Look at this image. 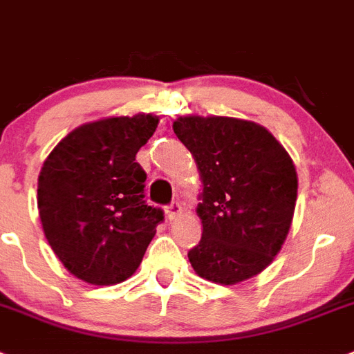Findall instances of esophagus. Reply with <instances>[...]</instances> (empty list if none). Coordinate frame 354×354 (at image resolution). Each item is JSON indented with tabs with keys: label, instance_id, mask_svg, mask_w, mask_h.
<instances>
[{
	"label": "esophagus",
	"instance_id": "esophagus-1",
	"mask_svg": "<svg viewBox=\"0 0 354 354\" xmlns=\"http://www.w3.org/2000/svg\"><path fill=\"white\" fill-rule=\"evenodd\" d=\"M181 214H183V207H181L180 203H173V205L167 207V210H165V215H167L169 221H176L178 217H181Z\"/></svg>",
	"mask_w": 354,
	"mask_h": 354
}]
</instances>
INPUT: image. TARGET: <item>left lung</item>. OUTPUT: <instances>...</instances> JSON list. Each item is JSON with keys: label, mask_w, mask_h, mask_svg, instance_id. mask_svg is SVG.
<instances>
[{"label": "left lung", "mask_w": 354, "mask_h": 354, "mask_svg": "<svg viewBox=\"0 0 354 354\" xmlns=\"http://www.w3.org/2000/svg\"><path fill=\"white\" fill-rule=\"evenodd\" d=\"M198 165L201 241L189 251L196 274L235 285L260 274L287 241L297 199L296 165L253 121L183 115L173 122Z\"/></svg>", "instance_id": "left-lung-1"}]
</instances>
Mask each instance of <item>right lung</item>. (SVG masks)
Returning <instances> with one entry per match:
<instances>
[{"instance_id":"add662e5","label":"right lung","mask_w":354,"mask_h":354,"mask_svg":"<svg viewBox=\"0 0 354 354\" xmlns=\"http://www.w3.org/2000/svg\"><path fill=\"white\" fill-rule=\"evenodd\" d=\"M158 121L135 113L85 122L44 160L37 185L42 230L78 279L115 285L130 278L164 221L144 201L146 173L135 162Z\"/></svg>"}]
</instances>
